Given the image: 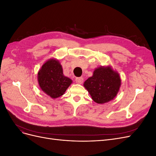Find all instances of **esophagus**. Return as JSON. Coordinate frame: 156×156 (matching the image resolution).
Returning <instances> with one entry per match:
<instances>
[{
	"instance_id": "1",
	"label": "esophagus",
	"mask_w": 156,
	"mask_h": 156,
	"mask_svg": "<svg viewBox=\"0 0 156 156\" xmlns=\"http://www.w3.org/2000/svg\"><path fill=\"white\" fill-rule=\"evenodd\" d=\"M75 81L78 84H82L83 82V77H77L75 79Z\"/></svg>"
}]
</instances>
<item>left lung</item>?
I'll list each match as a JSON object with an SVG mask.
<instances>
[{
  "label": "left lung",
  "instance_id": "1",
  "mask_svg": "<svg viewBox=\"0 0 156 156\" xmlns=\"http://www.w3.org/2000/svg\"><path fill=\"white\" fill-rule=\"evenodd\" d=\"M121 84L119 75L111 67H100L94 72L93 76L84 83V87L98 103L113 100L119 92Z\"/></svg>",
  "mask_w": 156,
  "mask_h": 156
}]
</instances>
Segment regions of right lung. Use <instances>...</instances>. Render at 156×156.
Segmentation results:
<instances>
[{
    "label": "right lung",
    "instance_id": "obj_1",
    "mask_svg": "<svg viewBox=\"0 0 156 156\" xmlns=\"http://www.w3.org/2000/svg\"><path fill=\"white\" fill-rule=\"evenodd\" d=\"M37 79L42 90L52 98L62 96L72 83L63 75L62 66L55 59H50L42 66Z\"/></svg>",
    "mask_w": 156,
    "mask_h": 156
}]
</instances>
